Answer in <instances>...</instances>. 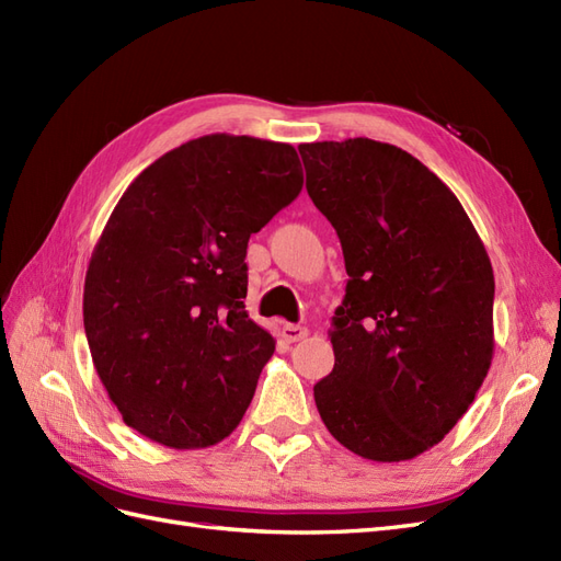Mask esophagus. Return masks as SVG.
Masks as SVG:
<instances>
[{
    "mask_svg": "<svg viewBox=\"0 0 561 561\" xmlns=\"http://www.w3.org/2000/svg\"><path fill=\"white\" fill-rule=\"evenodd\" d=\"M309 334V330L307 328H301V325H293V322H285V325L280 328V336L285 339L287 344H295V342H301L304 336Z\"/></svg>",
    "mask_w": 561,
    "mask_h": 561,
    "instance_id": "obj_1",
    "label": "esophagus"
}]
</instances>
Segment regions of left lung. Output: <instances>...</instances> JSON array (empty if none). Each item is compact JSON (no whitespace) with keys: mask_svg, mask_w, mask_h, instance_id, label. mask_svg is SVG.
Segmentation results:
<instances>
[{"mask_svg":"<svg viewBox=\"0 0 561 561\" xmlns=\"http://www.w3.org/2000/svg\"><path fill=\"white\" fill-rule=\"evenodd\" d=\"M346 264L322 423L369 461H410L461 419L494 355V271L449 186L396 145H299Z\"/></svg>","mask_w":561,"mask_h":561,"instance_id":"left-lung-1","label":"left lung"}]
</instances>
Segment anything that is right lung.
<instances>
[{
    "label": "right lung",
    "instance_id": "add662e5",
    "mask_svg": "<svg viewBox=\"0 0 561 561\" xmlns=\"http://www.w3.org/2000/svg\"><path fill=\"white\" fill-rule=\"evenodd\" d=\"M301 184L293 145L215 133L124 192L87 271L83 328L126 426L175 449L239 426L276 348L243 304L248 241Z\"/></svg>",
    "mask_w": 561,
    "mask_h": 561
}]
</instances>
